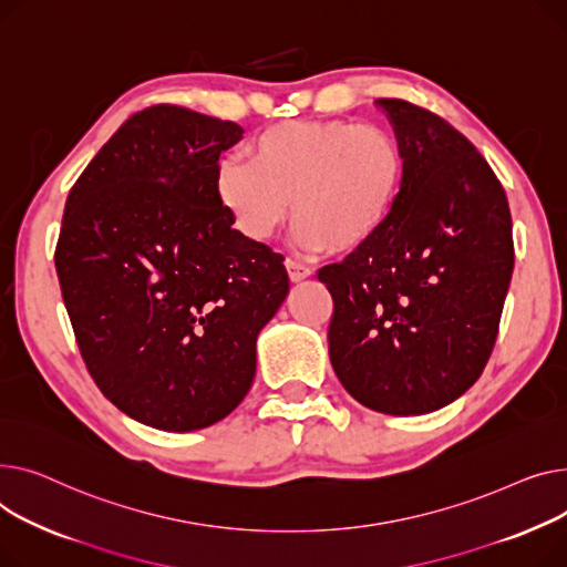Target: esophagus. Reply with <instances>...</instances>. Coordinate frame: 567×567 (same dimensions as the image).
<instances>
[{"label":"esophagus","mask_w":567,"mask_h":567,"mask_svg":"<svg viewBox=\"0 0 567 567\" xmlns=\"http://www.w3.org/2000/svg\"><path fill=\"white\" fill-rule=\"evenodd\" d=\"M286 270H288L290 281H295V284L307 279V277H311V268H309V265L299 262V260H295V258H288V260H286Z\"/></svg>","instance_id":"obj_1"}]
</instances>
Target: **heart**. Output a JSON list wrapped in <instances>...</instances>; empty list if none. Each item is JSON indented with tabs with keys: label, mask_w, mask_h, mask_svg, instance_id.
Masks as SVG:
<instances>
[{
	"label": "heart",
	"mask_w": 567,
	"mask_h": 567,
	"mask_svg": "<svg viewBox=\"0 0 567 567\" xmlns=\"http://www.w3.org/2000/svg\"><path fill=\"white\" fill-rule=\"evenodd\" d=\"M403 185V153L380 127L297 121L268 127L249 159L217 164L215 196L249 240H268L292 213L297 243L354 251L384 228Z\"/></svg>",
	"instance_id": "1"
}]
</instances>
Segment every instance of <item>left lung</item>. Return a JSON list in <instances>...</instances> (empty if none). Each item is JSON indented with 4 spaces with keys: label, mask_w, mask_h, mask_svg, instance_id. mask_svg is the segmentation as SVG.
I'll return each instance as SVG.
<instances>
[{
    "label": "left lung",
    "mask_w": 567,
    "mask_h": 567,
    "mask_svg": "<svg viewBox=\"0 0 567 567\" xmlns=\"http://www.w3.org/2000/svg\"><path fill=\"white\" fill-rule=\"evenodd\" d=\"M403 185L378 236L318 279L334 299L329 359L363 408L414 416L467 391L492 354L513 277L506 192L437 114L380 97Z\"/></svg>",
    "instance_id": "left-lung-1"
}]
</instances>
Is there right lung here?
I'll return each mask as SVG.
<instances>
[{"label":"right lung","instance_id":"1","mask_svg":"<svg viewBox=\"0 0 567 567\" xmlns=\"http://www.w3.org/2000/svg\"><path fill=\"white\" fill-rule=\"evenodd\" d=\"M243 127L176 105L130 116L65 202L54 265L86 369L123 414L208 427L256 375L258 331L288 295L284 256L215 196Z\"/></svg>","mask_w":567,"mask_h":567}]
</instances>
